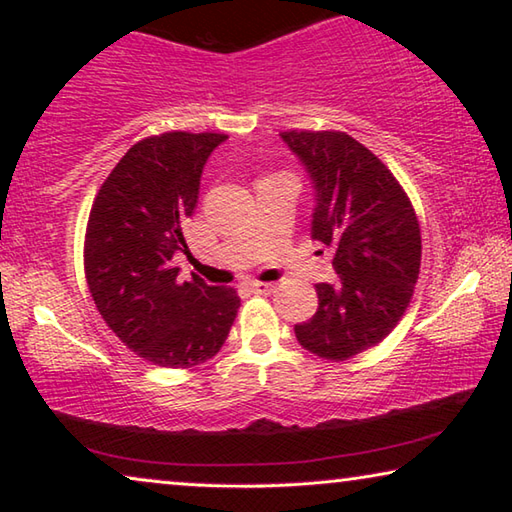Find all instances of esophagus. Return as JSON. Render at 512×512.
Returning <instances> with one entry per match:
<instances>
[{"label":"esophagus","instance_id":"1","mask_svg":"<svg viewBox=\"0 0 512 512\" xmlns=\"http://www.w3.org/2000/svg\"><path fill=\"white\" fill-rule=\"evenodd\" d=\"M250 289H253V293H259V296H268V293L275 291V284H271V282H253V284H250Z\"/></svg>","mask_w":512,"mask_h":512}]
</instances>
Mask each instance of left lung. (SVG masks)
<instances>
[{
    "mask_svg": "<svg viewBox=\"0 0 512 512\" xmlns=\"http://www.w3.org/2000/svg\"><path fill=\"white\" fill-rule=\"evenodd\" d=\"M316 187L311 235L334 250L336 284H316L318 309L296 339L320 359L345 361L400 323L420 275L422 237L409 194L361 142L341 131H284Z\"/></svg>",
    "mask_w": 512,
    "mask_h": 512,
    "instance_id": "obj_1",
    "label": "left lung"
}]
</instances>
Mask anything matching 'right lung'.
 <instances>
[{
    "mask_svg": "<svg viewBox=\"0 0 512 512\" xmlns=\"http://www.w3.org/2000/svg\"><path fill=\"white\" fill-rule=\"evenodd\" d=\"M223 133L169 131L144 137L103 180L85 228V280L101 318L137 357L194 368L221 350L241 298L192 275L180 282L173 255L187 253L185 221L201 173Z\"/></svg>",
    "mask_w": 512,
    "mask_h": 512,
    "instance_id": "obj_1",
    "label": "right lung"
}]
</instances>
